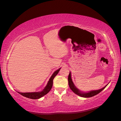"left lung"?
Returning <instances> with one entry per match:
<instances>
[{"mask_svg": "<svg viewBox=\"0 0 121 121\" xmlns=\"http://www.w3.org/2000/svg\"><path fill=\"white\" fill-rule=\"evenodd\" d=\"M68 82H69V88H70V89L73 91V92L80 96H81L83 97H86V98L91 97H92L93 96L96 95H97L99 93H100L101 91L103 90L108 85H107L104 88H101L100 89H99V90L90 91L88 92H82V91H80L76 87L74 84V83H73L72 78H71V72H69V76H68Z\"/></svg>", "mask_w": 121, "mask_h": 121, "instance_id": "left-lung-1", "label": "left lung"}]
</instances>
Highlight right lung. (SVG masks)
<instances>
[{
  "label": "right lung",
  "instance_id": "right-lung-1",
  "mask_svg": "<svg viewBox=\"0 0 121 121\" xmlns=\"http://www.w3.org/2000/svg\"><path fill=\"white\" fill-rule=\"evenodd\" d=\"M60 68L58 69L57 70L55 71L52 76H51L50 78L49 79V81L47 83L46 86L44 88V89L41 91V92H26V93H22V92H19L18 93L21 94L22 95H23L26 97H27L29 98L33 99H39L40 98L42 97V96H44L47 93H48L49 91L52 89L53 85V80L54 78L56 76V75L58 74V73L59 72L60 70Z\"/></svg>",
  "mask_w": 121,
  "mask_h": 121
}]
</instances>
